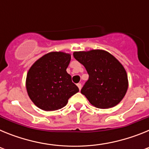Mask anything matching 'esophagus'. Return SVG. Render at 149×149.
<instances>
[{"label":"esophagus","mask_w":149,"mask_h":149,"mask_svg":"<svg viewBox=\"0 0 149 149\" xmlns=\"http://www.w3.org/2000/svg\"><path fill=\"white\" fill-rule=\"evenodd\" d=\"M77 87L79 88V89H80V90H81V87H82V86H81V84H80V83H79V84H77Z\"/></svg>","instance_id":"34e87169"}]
</instances>
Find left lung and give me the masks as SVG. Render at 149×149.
<instances>
[{
	"label": "left lung",
	"instance_id": "1",
	"mask_svg": "<svg viewBox=\"0 0 149 149\" xmlns=\"http://www.w3.org/2000/svg\"><path fill=\"white\" fill-rule=\"evenodd\" d=\"M73 55L89 74L81 92L91 104L101 109L118 104L128 87L127 73L120 62L104 50L75 51Z\"/></svg>",
	"mask_w": 149,
	"mask_h": 149
}]
</instances>
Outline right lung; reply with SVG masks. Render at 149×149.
I'll return each mask as SVG.
<instances>
[{"mask_svg": "<svg viewBox=\"0 0 149 149\" xmlns=\"http://www.w3.org/2000/svg\"><path fill=\"white\" fill-rule=\"evenodd\" d=\"M71 54L50 52L37 60L30 67L26 78L27 94L39 108L53 111L63 108L79 89L72 81L66 68Z\"/></svg>", "mask_w": 149, "mask_h": 149, "instance_id": "obj_1", "label": "right lung"}]
</instances>
